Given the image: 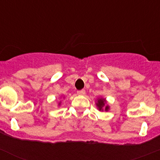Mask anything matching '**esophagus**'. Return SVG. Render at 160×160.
Returning a JSON list of instances; mask_svg holds the SVG:
<instances>
[{
  "label": "esophagus",
  "instance_id": "obj_1",
  "mask_svg": "<svg viewBox=\"0 0 160 160\" xmlns=\"http://www.w3.org/2000/svg\"><path fill=\"white\" fill-rule=\"evenodd\" d=\"M77 94H79V95H84L86 94V91L84 90H78Z\"/></svg>",
  "mask_w": 160,
  "mask_h": 160
}]
</instances>
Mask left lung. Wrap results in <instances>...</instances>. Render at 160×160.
<instances>
[{
    "label": "left lung",
    "instance_id": "1",
    "mask_svg": "<svg viewBox=\"0 0 160 160\" xmlns=\"http://www.w3.org/2000/svg\"><path fill=\"white\" fill-rule=\"evenodd\" d=\"M96 107H97L98 110L99 111H108L110 110V106L107 104V101L104 98L99 97L98 98V99L96 100Z\"/></svg>",
    "mask_w": 160,
    "mask_h": 160
}]
</instances>
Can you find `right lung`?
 <instances>
[{
  "instance_id": "obj_1",
  "label": "right lung",
  "mask_w": 160,
  "mask_h": 160,
  "mask_svg": "<svg viewBox=\"0 0 160 160\" xmlns=\"http://www.w3.org/2000/svg\"><path fill=\"white\" fill-rule=\"evenodd\" d=\"M63 98H65V97H63ZM61 104H62V102H58V107H60V106H61Z\"/></svg>"
}]
</instances>
